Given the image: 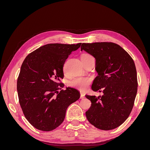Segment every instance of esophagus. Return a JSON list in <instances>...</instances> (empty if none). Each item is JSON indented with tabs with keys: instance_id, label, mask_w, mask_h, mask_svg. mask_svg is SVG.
<instances>
[{
	"instance_id": "esophagus-1",
	"label": "esophagus",
	"mask_w": 150,
	"mask_h": 150,
	"mask_svg": "<svg viewBox=\"0 0 150 150\" xmlns=\"http://www.w3.org/2000/svg\"><path fill=\"white\" fill-rule=\"evenodd\" d=\"M80 94H81V96H80V98L81 99H84V98H85V95H84V93H80Z\"/></svg>"
}]
</instances>
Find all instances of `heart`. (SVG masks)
Instances as JSON below:
<instances>
[{"label":"heart","mask_w":150,"mask_h":150,"mask_svg":"<svg viewBox=\"0 0 150 150\" xmlns=\"http://www.w3.org/2000/svg\"><path fill=\"white\" fill-rule=\"evenodd\" d=\"M93 57L90 54H83L81 58ZM91 82V79L89 77H76L69 82V86L72 88L78 89L81 91L85 90Z\"/></svg>","instance_id":"1"}]
</instances>
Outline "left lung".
Returning a JSON list of instances; mask_svg holds the SVG:
<instances>
[{
    "instance_id": "8db88e82",
    "label": "left lung",
    "mask_w": 150,
    "mask_h": 150,
    "mask_svg": "<svg viewBox=\"0 0 150 150\" xmlns=\"http://www.w3.org/2000/svg\"><path fill=\"white\" fill-rule=\"evenodd\" d=\"M81 49L96 59L98 76L91 88L103 93L99 97L86 95L91 102L86 117L99 129H115L126 120L134 106L138 90L134 61L124 49L111 42L83 43Z\"/></svg>"
}]
</instances>
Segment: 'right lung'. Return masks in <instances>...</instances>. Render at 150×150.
<instances>
[{
  "instance_id": "right-lung-1",
  "label": "right lung",
  "mask_w": 150,
  "mask_h": 150,
  "mask_svg": "<svg viewBox=\"0 0 150 150\" xmlns=\"http://www.w3.org/2000/svg\"><path fill=\"white\" fill-rule=\"evenodd\" d=\"M76 44H48L29 54L21 67L17 82L18 98L24 115L35 128L50 131L65 118L67 108L78 100L77 89L64 88L63 66Z\"/></svg>"
}]
</instances>
